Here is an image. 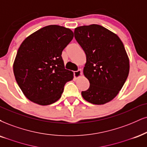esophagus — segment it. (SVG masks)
Segmentation results:
<instances>
[{"label":"esophagus","mask_w":147,"mask_h":147,"mask_svg":"<svg viewBox=\"0 0 147 147\" xmlns=\"http://www.w3.org/2000/svg\"><path fill=\"white\" fill-rule=\"evenodd\" d=\"M74 78H75L76 79L79 78H80L82 76V70L79 69V70L76 71H74Z\"/></svg>","instance_id":"34e87169"}]
</instances>
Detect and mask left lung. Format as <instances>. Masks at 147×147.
Returning <instances> with one entry per match:
<instances>
[{
    "mask_svg": "<svg viewBox=\"0 0 147 147\" xmlns=\"http://www.w3.org/2000/svg\"><path fill=\"white\" fill-rule=\"evenodd\" d=\"M74 37L86 57L83 74L90 86L82 96L88 102L103 105L119 94L127 78L129 60L117 35L98 24L77 27Z\"/></svg>",
    "mask_w": 147,
    "mask_h": 147,
    "instance_id": "1",
    "label": "left lung"
}]
</instances>
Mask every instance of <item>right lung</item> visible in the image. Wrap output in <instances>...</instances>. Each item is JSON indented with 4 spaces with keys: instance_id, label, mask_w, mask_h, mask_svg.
Segmentation results:
<instances>
[{
    "instance_id": "right-lung-1",
    "label": "right lung",
    "mask_w": 147,
    "mask_h": 147,
    "mask_svg": "<svg viewBox=\"0 0 147 147\" xmlns=\"http://www.w3.org/2000/svg\"><path fill=\"white\" fill-rule=\"evenodd\" d=\"M73 37L69 28L49 25L21 43L13 69L16 82L27 99L47 106L61 98L65 84L74 78L73 71L65 69L61 57Z\"/></svg>"
}]
</instances>
